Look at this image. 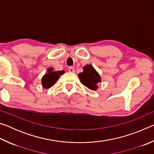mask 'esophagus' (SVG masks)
Listing matches in <instances>:
<instances>
[{"instance_id":"esophagus-1","label":"esophagus","mask_w":154,"mask_h":154,"mask_svg":"<svg viewBox=\"0 0 154 154\" xmlns=\"http://www.w3.org/2000/svg\"><path fill=\"white\" fill-rule=\"evenodd\" d=\"M69 71L71 72H75V69L72 66H69Z\"/></svg>"}]
</instances>
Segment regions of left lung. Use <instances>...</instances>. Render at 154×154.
<instances>
[{
  "mask_svg": "<svg viewBox=\"0 0 154 154\" xmlns=\"http://www.w3.org/2000/svg\"><path fill=\"white\" fill-rule=\"evenodd\" d=\"M81 82L90 90H96L97 84L100 82V77L92 65H87L83 67V72L79 74Z\"/></svg>",
  "mask_w": 154,
  "mask_h": 154,
  "instance_id": "1",
  "label": "left lung"
}]
</instances>
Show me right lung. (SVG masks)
I'll use <instances>...</instances> for the list:
<instances>
[{
    "instance_id": "right-lung-1",
    "label": "right lung",
    "mask_w": 154,
    "mask_h": 154,
    "mask_svg": "<svg viewBox=\"0 0 154 154\" xmlns=\"http://www.w3.org/2000/svg\"><path fill=\"white\" fill-rule=\"evenodd\" d=\"M64 71H53L50 68L48 70V72L42 78V85L43 88H49L51 87L56 81L59 79L60 75H62Z\"/></svg>"
}]
</instances>
